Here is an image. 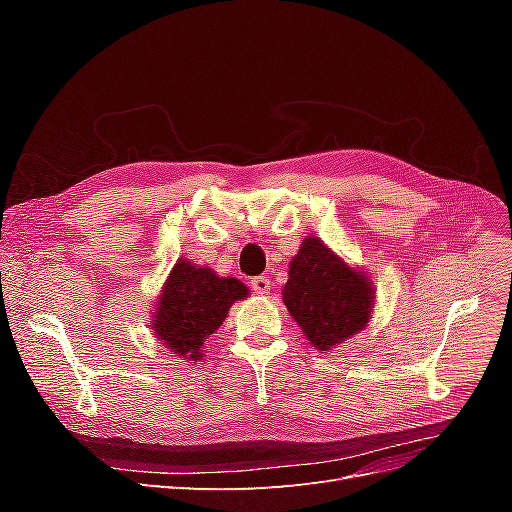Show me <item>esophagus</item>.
Returning <instances> with one entry per match:
<instances>
[{
  "instance_id": "34e87169",
  "label": "esophagus",
  "mask_w": 512,
  "mask_h": 512,
  "mask_svg": "<svg viewBox=\"0 0 512 512\" xmlns=\"http://www.w3.org/2000/svg\"><path fill=\"white\" fill-rule=\"evenodd\" d=\"M250 286H252V290H254V292H258V294H267V292L271 290V282L267 280L265 275H256V277H252Z\"/></svg>"
}]
</instances>
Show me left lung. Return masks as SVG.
Segmentation results:
<instances>
[{
	"mask_svg": "<svg viewBox=\"0 0 512 512\" xmlns=\"http://www.w3.org/2000/svg\"><path fill=\"white\" fill-rule=\"evenodd\" d=\"M284 303L307 342L331 350L367 327L374 307V284L348 267L318 237H307L290 260Z\"/></svg>",
	"mask_w": 512,
	"mask_h": 512,
	"instance_id": "8db88e82",
	"label": "left lung"
}]
</instances>
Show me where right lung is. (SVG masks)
Here are the masks:
<instances>
[{
  "mask_svg": "<svg viewBox=\"0 0 512 512\" xmlns=\"http://www.w3.org/2000/svg\"><path fill=\"white\" fill-rule=\"evenodd\" d=\"M250 290L235 277H218L209 267L177 260L153 309L158 342L183 361H198L207 339L220 329L228 307Z\"/></svg>",
  "mask_w": 512,
  "mask_h": 512,
  "instance_id": "1",
  "label": "right lung"
}]
</instances>
